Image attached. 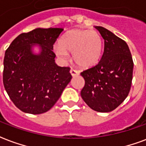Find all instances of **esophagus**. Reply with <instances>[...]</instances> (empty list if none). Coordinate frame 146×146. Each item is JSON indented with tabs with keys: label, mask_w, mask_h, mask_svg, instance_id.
<instances>
[{
	"label": "esophagus",
	"mask_w": 146,
	"mask_h": 146,
	"mask_svg": "<svg viewBox=\"0 0 146 146\" xmlns=\"http://www.w3.org/2000/svg\"><path fill=\"white\" fill-rule=\"evenodd\" d=\"M70 73H71V75L73 76H77L80 74L79 71H77L76 70H74V69H73V68H71Z\"/></svg>",
	"instance_id": "34e87169"
}]
</instances>
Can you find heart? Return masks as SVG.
<instances>
[{
  "label": "heart",
  "mask_w": 146,
  "mask_h": 146,
  "mask_svg": "<svg viewBox=\"0 0 146 146\" xmlns=\"http://www.w3.org/2000/svg\"><path fill=\"white\" fill-rule=\"evenodd\" d=\"M103 50V39L97 31L72 30L66 33L53 46L59 57L67 58V52H73V59L83 68L96 65L100 60Z\"/></svg>",
  "instance_id": "heart-1"
}]
</instances>
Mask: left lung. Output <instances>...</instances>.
Returning a JSON list of instances; mask_svg holds the SVG:
<instances>
[{"instance_id": "1", "label": "left lung", "mask_w": 146, "mask_h": 146, "mask_svg": "<svg viewBox=\"0 0 146 146\" xmlns=\"http://www.w3.org/2000/svg\"><path fill=\"white\" fill-rule=\"evenodd\" d=\"M104 40L100 62L80 73L85 80L81 96L92 110L109 113L129 95L133 60L127 43L103 27H96Z\"/></svg>"}]
</instances>
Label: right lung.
Listing matches in <instances>:
<instances>
[{
    "label": "right lung",
    "instance_id": "1",
    "mask_svg": "<svg viewBox=\"0 0 146 146\" xmlns=\"http://www.w3.org/2000/svg\"><path fill=\"white\" fill-rule=\"evenodd\" d=\"M63 28H36L12 41L4 59L3 83L9 97L19 110L33 115L46 113L60 97L71 79L70 67L55 63L53 44ZM34 44L41 46L33 54Z\"/></svg>",
    "mask_w": 146,
    "mask_h": 146
}]
</instances>
